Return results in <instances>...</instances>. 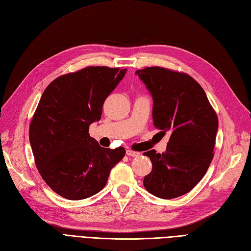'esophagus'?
<instances>
[{
  "mask_svg": "<svg viewBox=\"0 0 251 251\" xmlns=\"http://www.w3.org/2000/svg\"><path fill=\"white\" fill-rule=\"evenodd\" d=\"M126 155L131 156V157H138V156H140V153H138V151H132V150H126Z\"/></svg>",
  "mask_w": 251,
  "mask_h": 251,
  "instance_id": "esophagus-1",
  "label": "esophagus"
}]
</instances>
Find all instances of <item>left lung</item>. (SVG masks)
Wrapping results in <instances>:
<instances>
[{
	"mask_svg": "<svg viewBox=\"0 0 251 251\" xmlns=\"http://www.w3.org/2000/svg\"><path fill=\"white\" fill-rule=\"evenodd\" d=\"M153 96L154 126L171 134L165 153L151 150L153 168L144 177L147 191L173 199L199 183L214 158L218 116L203 88L191 75L162 67L137 70Z\"/></svg>",
	"mask_w": 251,
	"mask_h": 251,
	"instance_id": "8db88e82",
	"label": "left lung"
}]
</instances>
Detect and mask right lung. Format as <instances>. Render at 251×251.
Instances as JSON below:
<instances>
[{"label": "right lung", "mask_w": 251, "mask_h": 251, "mask_svg": "<svg viewBox=\"0 0 251 251\" xmlns=\"http://www.w3.org/2000/svg\"><path fill=\"white\" fill-rule=\"evenodd\" d=\"M126 69L90 66L60 75L45 89L29 126L36 169L53 192L81 200L100 192L126 150L101 148L89 126Z\"/></svg>", "instance_id": "obj_1"}]
</instances>
